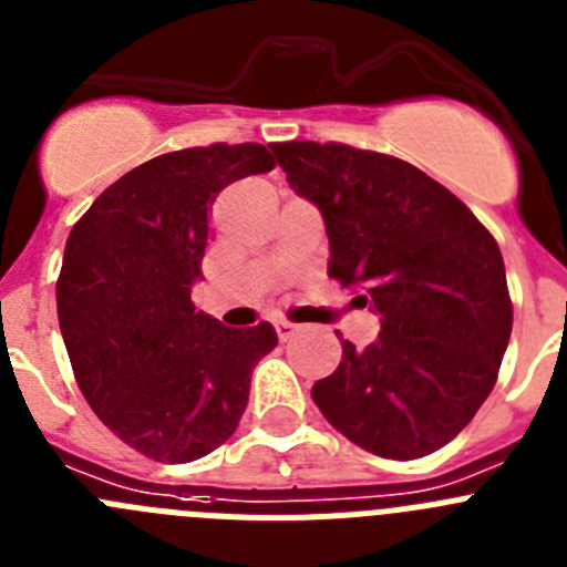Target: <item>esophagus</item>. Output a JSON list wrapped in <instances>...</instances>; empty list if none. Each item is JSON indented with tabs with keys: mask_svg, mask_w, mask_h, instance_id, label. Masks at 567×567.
Returning a JSON list of instances; mask_svg holds the SVG:
<instances>
[{
	"mask_svg": "<svg viewBox=\"0 0 567 567\" xmlns=\"http://www.w3.org/2000/svg\"><path fill=\"white\" fill-rule=\"evenodd\" d=\"M298 329H300V326L289 323V320H278V323H275V331H278L280 340H289V337H292Z\"/></svg>",
	"mask_w": 567,
	"mask_h": 567,
	"instance_id": "esophagus-1",
	"label": "esophagus"
}]
</instances>
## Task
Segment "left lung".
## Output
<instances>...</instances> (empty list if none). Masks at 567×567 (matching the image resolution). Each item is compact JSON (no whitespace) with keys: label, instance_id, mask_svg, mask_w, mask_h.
I'll list each match as a JSON object with an SVG mask.
<instances>
[{"label":"left lung","instance_id":"obj_1","mask_svg":"<svg viewBox=\"0 0 567 567\" xmlns=\"http://www.w3.org/2000/svg\"><path fill=\"white\" fill-rule=\"evenodd\" d=\"M329 236V278L379 315L377 340H342L311 388L348 441L410 461L453 441L497 382L512 337L506 267L492 233L455 194L404 159L342 143H272Z\"/></svg>","mask_w":567,"mask_h":567}]
</instances>
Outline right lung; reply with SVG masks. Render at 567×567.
Instances as JSON below:
<instances>
[{"instance_id": "add662e5", "label": "right lung", "mask_w": 567, "mask_h": 567, "mask_svg": "<svg viewBox=\"0 0 567 567\" xmlns=\"http://www.w3.org/2000/svg\"><path fill=\"white\" fill-rule=\"evenodd\" d=\"M275 168L261 143L182 148L109 185L66 238L55 300L72 373L97 419L145 458L188 464L225 444L269 323L227 329L190 287L210 244V205Z\"/></svg>"}]
</instances>
